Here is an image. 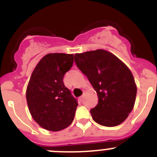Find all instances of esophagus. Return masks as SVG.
<instances>
[{
  "label": "esophagus",
  "instance_id": "esophagus-1",
  "mask_svg": "<svg viewBox=\"0 0 157 157\" xmlns=\"http://www.w3.org/2000/svg\"><path fill=\"white\" fill-rule=\"evenodd\" d=\"M79 99H80V101H83V95H82V96H80V98H79Z\"/></svg>",
  "mask_w": 157,
  "mask_h": 157
}]
</instances>
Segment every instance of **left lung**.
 Listing matches in <instances>:
<instances>
[{
    "label": "left lung",
    "mask_w": 157,
    "mask_h": 157,
    "mask_svg": "<svg viewBox=\"0 0 157 157\" xmlns=\"http://www.w3.org/2000/svg\"><path fill=\"white\" fill-rule=\"evenodd\" d=\"M74 61L98 96V103L90 111L94 121L107 127L120 125L136 101L137 87L129 69L104 49L77 53Z\"/></svg>",
    "instance_id": "8db88e82"
}]
</instances>
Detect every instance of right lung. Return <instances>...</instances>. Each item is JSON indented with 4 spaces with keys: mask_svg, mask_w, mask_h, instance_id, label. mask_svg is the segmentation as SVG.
I'll list each match as a JSON object with an SVG mask.
<instances>
[{
    "mask_svg": "<svg viewBox=\"0 0 157 157\" xmlns=\"http://www.w3.org/2000/svg\"><path fill=\"white\" fill-rule=\"evenodd\" d=\"M73 63V54L49 53L32 72L26 90L28 107L33 119L45 129L60 131L74 121L78 104L63 83Z\"/></svg>",
    "mask_w": 157,
    "mask_h": 157,
    "instance_id": "add662e5",
    "label": "right lung"
}]
</instances>
